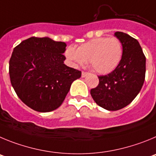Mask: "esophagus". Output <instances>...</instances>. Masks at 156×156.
<instances>
[{
  "instance_id": "1",
  "label": "esophagus",
  "mask_w": 156,
  "mask_h": 156,
  "mask_svg": "<svg viewBox=\"0 0 156 156\" xmlns=\"http://www.w3.org/2000/svg\"><path fill=\"white\" fill-rule=\"evenodd\" d=\"M88 74H89V73L85 72V71H82V72H81V77H82V78H85V77H86L87 75H88Z\"/></svg>"
}]
</instances>
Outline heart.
Masks as SVG:
<instances>
[{
	"instance_id": "1",
	"label": "heart",
	"mask_w": 156,
	"mask_h": 156,
	"mask_svg": "<svg viewBox=\"0 0 156 156\" xmlns=\"http://www.w3.org/2000/svg\"><path fill=\"white\" fill-rule=\"evenodd\" d=\"M123 46L116 37L95 38L78 47L75 50L68 47L65 57L74 67L89 64L96 72L106 75L114 71L121 61Z\"/></svg>"
}]
</instances>
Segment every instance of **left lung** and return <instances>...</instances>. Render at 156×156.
Listing matches in <instances>:
<instances>
[{"mask_svg":"<svg viewBox=\"0 0 156 156\" xmlns=\"http://www.w3.org/2000/svg\"><path fill=\"white\" fill-rule=\"evenodd\" d=\"M114 36L123 46L121 61L111 73L99 76V85L90 92L96 104L110 111L127 106L139 93L144 81L146 62L137 40L121 32L115 33Z\"/></svg>","mask_w":156,"mask_h":156,"instance_id":"1","label":"left lung"}]
</instances>
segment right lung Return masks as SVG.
Instances as JSON below:
<instances>
[{
  "instance_id": "obj_1",
  "label": "right lung",
  "mask_w": 156,
  "mask_h": 156,
  "mask_svg": "<svg viewBox=\"0 0 156 156\" xmlns=\"http://www.w3.org/2000/svg\"><path fill=\"white\" fill-rule=\"evenodd\" d=\"M64 42L31 37L18 45L9 61L11 83L26 105L36 111H53L62 104L81 72L65 65Z\"/></svg>"
}]
</instances>
